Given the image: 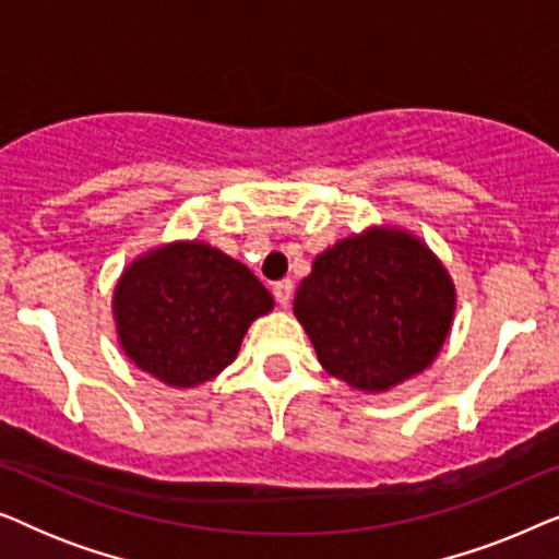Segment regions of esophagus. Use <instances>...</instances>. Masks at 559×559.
<instances>
[{
  "instance_id": "1",
  "label": "esophagus",
  "mask_w": 559,
  "mask_h": 559,
  "mask_svg": "<svg viewBox=\"0 0 559 559\" xmlns=\"http://www.w3.org/2000/svg\"><path fill=\"white\" fill-rule=\"evenodd\" d=\"M293 280H280V282H274V287H272V293H274V300H277L282 308H287L289 305V300H293Z\"/></svg>"
}]
</instances>
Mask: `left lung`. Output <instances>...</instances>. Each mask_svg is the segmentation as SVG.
Wrapping results in <instances>:
<instances>
[{
	"mask_svg": "<svg viewBox=\"0 0 559 559\" xmlns=\"http://www.w3.org/2000/svg\"><path fill=\"white\" fill-rule=\"evenodd\" d=\"M455 316V285L415 234L371 226L316 257L295 318L331 377L386 392L423 373Z\"/></svg>",
	"mask_w": 559,
	"mask_h": 559,
	"instance_id": "left-lung-1",
	"label": "left lung"
}]
</instances>
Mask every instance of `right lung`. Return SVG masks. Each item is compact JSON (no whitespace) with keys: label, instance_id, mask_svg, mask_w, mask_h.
Instances as JSON below:
<instances>
[{"label":"right lung","instance_id":"obj_1","mask_svg":"<svg viewBox=\"0 0 559 559\" xmlns=\"http://www.w3.org/2000/svg\"><path fill=\"white\" fill-rule=\"evenodd\" d=\"M272 308L251 270L203 241L165 243L136 257L111 302L121 350L175 389L218 377L249 325Z\"/></svg>","mask_w":559,"mask_h":559}]
</instances>
